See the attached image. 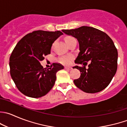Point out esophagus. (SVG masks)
<instances>
[{"instance_id":"34e87169","label":"esophagus","mask_w":127,"mask_h":127,"mask_svg":"<svg viewBox=\"0 0 127 127\" xmlns=\"http://www.w3.org/2000/svg\"><path fill=\"white\" fill-rule=\"evenodd\" d=\"M64 69H67V70H71V69H72V67H71V66H68V67H67V66H65Z\"/></svg>"}]
</instances>
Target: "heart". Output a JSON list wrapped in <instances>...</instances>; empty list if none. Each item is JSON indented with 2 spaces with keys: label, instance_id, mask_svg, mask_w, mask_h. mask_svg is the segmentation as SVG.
I'll return each instance as SVG.
<instances>
[{
  "label": "heart",
  "instance_id": "obj_1",
  "mask_svg": "<svg viewBox=\"0 0 127 127\" xmlns=\"http://www.w3.org/2000/svg\"><path fill=\"white\" fill-rule=\"evenodd\" d=\"M74 39V38L71 37V36H67L65 38V41H66V44L68 43L71 40ZM71 59H72V57L71 56H63V57H61L59 58V61H60L61 63L64 64H68L70 63L71 61Z\"/></svg>",
  "mask_w": 127,
  "mask_h": 127
}]
</instances>
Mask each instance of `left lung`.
Returning <instances> with one entry per match:
<instances>
[{
	"label": "left lung",
	"instance_id": "1",
	"mask_svg": "<svg viewBox=\"0 0 127 127\" xmlns=\"http://www.w3.org/2000/svg\"><path fill=\"white\" fill-rule=\"evenodd\" d=\"M62 32L76 38L79 45L80 51L75 63L84 66H74L81 72L79 78L74 80V84L87 93L104 90L117 69L118 52L112 40L105 33L87 26ZM87 62L90 64L86 69Z\"/></svg>",
	"mask_w": 127,
	"mask_h": 127
}]
</instances>
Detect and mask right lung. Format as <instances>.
Instances as JSON below:
<instances>
[{"label": "right lung", "mask_w": 127, "mask_h": 127, "mask_svg": "<svg viewBox=\"0 0 127 127\" xmlns=\"http://www.w3.org/2000/svg\"><path fill=\"white\" fill-rule=\"evenodd\" d=\"M62 35L60 31H34L23 36L13 49L9 60L10 76L26 96L41 97L53 87L56 72L64 66L53 63L50 68H43L40 61L50 54L53 43Z\"/></svg>", "instance_id": "add662e5"}]
</instances>
